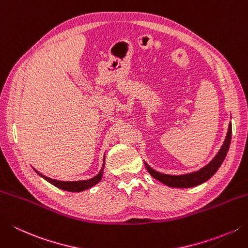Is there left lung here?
<instances>
[{"instance_id":"1","label":"left lung","mask_w":248,"mask_h":248,"mask_svg":"<svg viewBox=\"0 0 248 248\" xmlns=\"http://www.w3.org/2000/svg\"><path fill=\"white\" fill-rule=\"evenodd\" d=\"M231 134H232V127L230 123L229 128H228L226 140L224 144H222L221 148L219 149V152L217 153L214 159H213L210 163L206 164L204 168H202L197 172L184 174V175H168V174H163V173L155 171V170L150 168L147 163H145V167H146L150 175L169 187L190 188V187L198 186L200 185V184L206 182L207 179H210L213 175H214V174L217 172V170L221 166V163L224 162V160L227 156L228 149H229L230 143H231Z\"/></svg>"}]
</instances>
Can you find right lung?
<instances>
[{"label":"right lung","mask_w":248,"mask_h":248,"mask_svg":"<svg viewBox=\"0 0 248 248\" xmlns=\"http://www.w3.org/2000/svg\"><path fill=\"white\" fill-rule=\"evenodd\" d=\"M103 167H102L100 173L98 175L94 176L93 178L91 179H87V181H78V182H61V181H57V179H52L47 177L45 175H43L40 172H37L35 170V172L38 174V175H41L43 178H45L47 182H49L50 184H52L53 186H56L58 188L62 189V190H65V191H72V192H79L82 190H86V189L91 188L92 186H94L95 184H98L101 178H102V174H103V169H104V164H105V158L103 160Z\"/></svg>","instance_id":"add662e5"}]
</instances>
